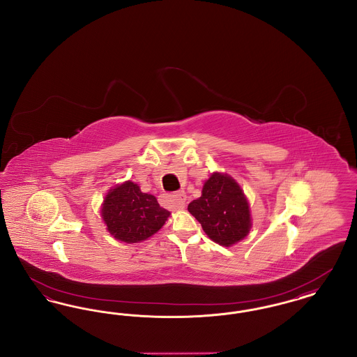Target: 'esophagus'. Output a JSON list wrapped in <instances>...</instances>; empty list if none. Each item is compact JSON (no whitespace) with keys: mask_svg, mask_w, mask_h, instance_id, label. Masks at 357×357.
I'll return each instance as SVG.
<instances>
[{"mask_svg":"<svg viewBox=\"0 0 357 357\" xmlns=\"http://www.w3.org/2000/svg\"><path fill=\"white\" fill-rule=\"evenodd\" d=\"M185 202H186V194L185 191H178L175 194L171 195H166V204L170 208H175V210H182L185 207Z\"/></svg>","mask_w":357,"mask_h":357,"instance_id":"34e87169","label":"esophagus"}]
</instances>
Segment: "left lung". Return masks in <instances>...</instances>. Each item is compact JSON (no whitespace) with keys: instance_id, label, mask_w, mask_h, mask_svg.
<instances>
[{"instance_id":"1","label":"left lung","mask_w":357,"mask_h":357,"mask_svg":"<svg viewBox=\"0 0 357 357\" xmlns=\"http://www.w3.org/2000/svg\"><path fill=\"white\" fill-rule=\"evenodd\" d=\"M187 210L202 225L210 239L231 246L246 237L252 227L248 199L237 182L227 174L214 172L202 188V195Z\"/></svg>"}]
</instances>
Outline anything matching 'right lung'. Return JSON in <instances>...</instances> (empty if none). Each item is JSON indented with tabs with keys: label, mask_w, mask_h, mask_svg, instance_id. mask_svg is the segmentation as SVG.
Listing matches in <instances>:
<instances>
[{
	"label": "right lung",
	"mask_w": 357,
	"mask_h": 357,
	"mask_svg": "<svg viewBox=\"0 0 357 357\" xmlns=\"http://www.w3.org/2000/svg\"><path fill=\"white\" fill-rule=\"evenodd\" d=\"M102 221L111 236L127 243L146 241L170 217L151 194L142 192L134 182L109 190L102 207Z\"/></svg>",
	"instance_id": "1"
}]
</instances>
